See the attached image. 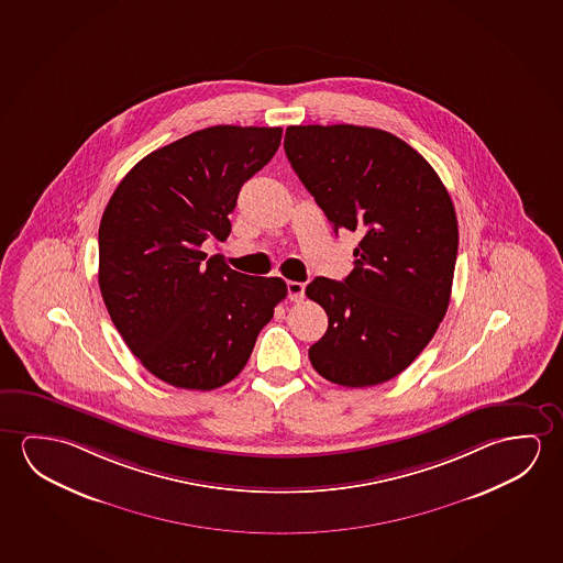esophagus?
Wrapping results in <instances>:
<instances>
[{
    "label": "esophagus",
    "instance_id": "obj_1",
    "mask_svg": "<svg viewBox=\"0 0 563 563\" xmlns=\"http://www.w3.org/2000/svg\"><path fill=\"white\" fill-rule=\"evenodd\" d=\"M286 288H288V298H290L292 302H300V300H302L303 292H306V285H303V283L288 280V283H286Z\"/></svg>",
    "mask_w": 563,
    "mask_h": 563
}]
</instances>
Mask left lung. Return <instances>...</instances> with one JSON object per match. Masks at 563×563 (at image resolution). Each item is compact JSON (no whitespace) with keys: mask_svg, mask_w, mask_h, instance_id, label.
I'll return each instance as SVG.
<instances>
[{"mask_svg":"<svg viewBox=\"0 0 563 563\" xmlns=\"http://www.w3.org/2000/svg\"><path fill=\"white\" fill-rule=\"evenodd\" d=\"M285 152L333 230L361 235L343 283L316 277L306 286L329 320L308 351L312 366L346 388L391 380L429 345L449 308L459 253L449 190L386 130L288 126Z\"/></svg>","mask_w":563,"mask_h":563,"instance_id":"left-lung-1","label":"left lung"}]
</instances>
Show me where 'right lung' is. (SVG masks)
<instances>
[{
	"instance_id": "right-lung-1",
	"label": "right lung",
	"mask_w": 563,
	"mask_h": 563,
	"mask_svg": "<svg viewBox=\"0 0 563 563\" xmlns=\"http://www.w3.org/2000/svg\"><path fill=\"white\" fill-rule=\"evenodd\" d=\"M283 129L220 124L147 154L124 175L99 225V288L124 343L175 388H220L247 364L286 298L202 243L224 242L243 183L275 156Z\"/></svg>"
}]
</instances>
